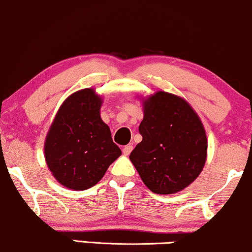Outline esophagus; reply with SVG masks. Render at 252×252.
I'll return each instance as SVG.
<instances>
[{
  "label": "esophagus",
  "instance_id": "obj_1",
  "mask_svg": "<svg viewBox=\"0 0 252 252\" xmlns=\"http://www.w3.org/2000/svg\"><path fill=\"white\" fill-rule=\"evenodd\" d=\"M133 150V146L132 144H127V146H125L123 148V154L125 155V156H128V155L130 154V151Z\"/></svg>",
  "mask_w": 252,
  "mask_h": 252
}]
</instances>
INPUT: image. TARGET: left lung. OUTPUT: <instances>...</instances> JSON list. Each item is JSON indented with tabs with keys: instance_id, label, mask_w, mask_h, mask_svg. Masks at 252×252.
I'll use <instances>...</instances> for the list:
<instances>
[{
	"instance_id": "8db88e82",
	"label": "left lung",
	"mask_w": 252,
	"mask_h": 252,
	"mask_svg": "<svg viewBox=\"0 0 252 252\" xmlns=\"http://www.w3.org/2000/svg\"><path fill=\"white\" fill-rule=\"evenodd\" d=\"M142 141L129 155L144 185L156 194H174L201 173L208 141L204 127L185 99L158 92L144 102Z\"/></svg>"
}]
</instances>
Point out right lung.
Wrapping results in <instances>:
<instances>
[{"label": "right lung", "mask_w": 252, "mask_h": 252, "mask_svg": "<svg viewBox=\"0 0 252 252\" xmlns=\"http://www.w3.org/2000/svg\"><path fill=\"white\" fill-rule=\"evenodd\" d=\"M102 99L94 89L75 92L65 99L48 132L44 155L57 181L74 190L95 186L122 155L109 126L99 116Z\"/></svg>", "instance_id": "1"}]
</instances>
